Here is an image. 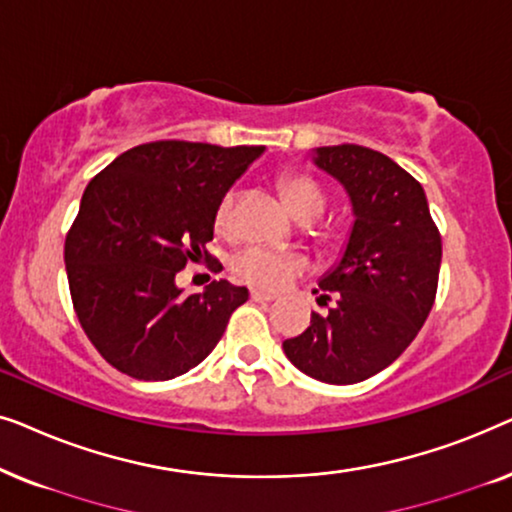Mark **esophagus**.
<instances>
[{"instance_id":"34e87169","label":"esophagus","mask_w":512,"mask_h":512,"mask_svg":"<svg viewBox=\"0 0 512 512\" xmlns=\"http://www.w3.org/2000/svg\"><path fill=\"white\" fill-rule=\"evenodd\" d=\"M251 300H256V303H270V300H275V296H272V293L251 289Z\"/></svg>"}]
</instances>
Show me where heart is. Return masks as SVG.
Returning <instances> with one entry per match:
<instances>
[{
    "mask_svg": "<svg viewBox=\"0 0 512 512\" xmlns=\"http://www.w3.org/2000/svg\"><path fill=\"white\" fill-rule=\"evenodd\" d=\"M279 191L284 195L286 207L300 221H314L324 214L326 193L321 191L317 181L305 177V174H286L279 181ZM233 207L235 198L228 193L219 202L214 216V226L221 235H230L233 230ZM305 261L298 254H277L261 247H247L233 258V275L256 289L277 291L289 284L298 272H303Z\"/></svg>",
    "mask_w": 512,
    "mask_h": 512,
    "instance_id": "1",
    "label": "heart"
}]
</instances>
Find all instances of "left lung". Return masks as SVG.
<instances>
[{
	"instance_id": "obj_1",
	"label": "left lung",
	"mask_w": 512,
	"mask_h": 512,
	"mask_svg": "<svg viewBox=\"0 0 512 512\" xmlns=\"http://www.w3.org/2000/svg\"><path fill=\"white\" fill-rule=\"evenodd\" d=\"M312 163L345 188L354 223L340 261L319 279L335 303L282 347L314 380L354 384L415 340L436 298L443 244L422 184L389 156L340 144L314 149Z\"/></svg>"
}]
</instances>
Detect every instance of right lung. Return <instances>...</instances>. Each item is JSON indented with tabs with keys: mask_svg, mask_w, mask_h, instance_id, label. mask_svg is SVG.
Masks as SVG:
<instances>
[{
	"mask_svg": "<svg viewBox=\"0 0 512 512\" xmlns=\"http://www.w3.org/2000/svg\"><path fill=\"white\" fill-rule=\"evenodd\" d=\"M265 146L151 142L125 151L83 191L65 240L72 303L104 359L144 382L198 366L247 303L226 279L184 296L177 272L207 256L214 216Z\"/></svg>",
	"mask_w": 512,
	"mask_h": 512,
	"instance_id": "add662e5",
	"label": "right lung"
}]
</instances>
